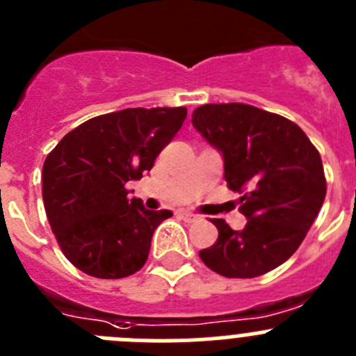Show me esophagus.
I'll list each match as a JSON object with an SVG mask.
<instances>
[{
    "label": "esophagus",
    "mask_w": 356,
    "mask_h": 356,
    "mask_svg": "<svg viewBox=\"0 0 356 356\" xmlns=\"http://www.w3.org/2000/svg\"><path fill=\"white\" fill-rule=\"evenodd\" d=\"M178 215L184 218L185 222H195V220L200 218V215H195V213H192V211H187V210H181Z\"/></svg>",
    "instance_id": "obj_1"
}]
</instances>
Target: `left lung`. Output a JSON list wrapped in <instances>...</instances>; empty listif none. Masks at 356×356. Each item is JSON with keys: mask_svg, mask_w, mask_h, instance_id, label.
I'll list each match as a JSON object with an SVG mask.
<instances>
[{"mask_svg": "<svg viewBox=\"0 0 356 356\" xmlns=\"http://www.w3.org/2000/svg\"><path fill=\"white\" fill-rule=\"evenodd\" d=\"M192 125L220 152L224 178L247 217L242 231L213 218L217 242L200 252L224 277L252 279L295 254L327 194L321 156L305 132L284 116L249 104H207Z\"/></svg>", "mask_w": 356, "mask_h": 356, "instance_id": "obj_1", "label": "left lung"}]
</instances>
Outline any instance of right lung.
Segmentation results:
<instances>
[{
    "label": "right lung",
    "instance_id": "right-lung-1",
    "mask_svg": "<svg viewBox=\"0 0 356 356\" xmlns=\"http://www.w3.org/2000/svg\"><path fill=\"white\" fill-rule=\"evenodd\" d=\"M185 107H134L91 118L47 155L42 197L65 257L99 279H123L148 259L153 231L169 210L129 200L125 184L153 168L181 129Z\"/></svg>",
    "mask_w": 356,
    "mask_h": 356
}]
</instances>
